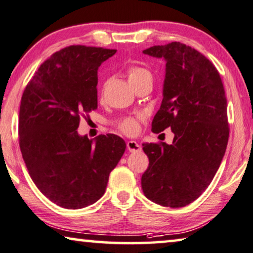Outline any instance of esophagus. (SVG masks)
Wrapping results in <instances>:
<instances>
[{
  "label": "esophagus",
  "instance_id": "esophagus-1",
  "mask_svg": "<svg viewBox=\"0 0 253 253\" xmlns=\"http://www.w3.org/2000/svg\"><path fill=\"white\" fill-rule=\"evenodd\" d=\"M127 149L129 152H138L141 151V145L135 141H128L127 142Z\"/></svg>",
  "mask_w": 253,
  "mask_h": 253
}]
</instances>
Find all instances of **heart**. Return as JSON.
Instances as JSON below:
<instances>
[{
  "label": "heart",
  "mask_w": 253,
  "mask_h": 253,
  "mask_svg": "<svg viewBox=\"0 0 253 253\" xmlns=\"http://www.w3.org/2000/svg\"><path fill=\"white\" fill-rule=\"evenodd\" d=\"M126 75L128 81H129L130 85L133 87H135V86L142 82L152 81V74H151V71L141 66H129L126 71ZM142 120L143 116L125 117V118H122L118 122H116L115 125L122 133L128 135V136H133V135H136L139 131V125H141Z\"/></svg>",
  "instance_id": "1"
}]
</instances>
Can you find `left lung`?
<instances>
[{"mask_svg":"<svg viewBox=\"0 0 253 253\" xmlns=\"http://www.w3.org/2000/svg\"><path fill=\"white\" fill-rule=\"evenodd\" d=\"M143 53L167 62L164 99L152 131L171 128L175 136L170 145L143 144L149 167L142 188L158 205L185 207L206 191L223 160L229 135L225 88L212 62L185 44L154 45Z\"/></svg>","mask_w":253,"mask_h":253,"instance_id":"obj_1","label":"left lung"}]
</instances>
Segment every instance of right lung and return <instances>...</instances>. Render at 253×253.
Segmentation results:
<instances>
[{
    "label": "right lung",
    "mask_w": 253,
    "mask_h": 253,
    "mask_svg": "<svg viewBox=\"0 0 253 253\" xmlns=\"http://www.w3.org/2000/svg\"><path fill=\"white\" fill-rule=\"evenodd\" d=\"M117 50L70 45L44 61L26 86L19 145L33 182L62 208L81 209L104 194L126 149L115 134L93 144L79 136L82 117L97 109V69Z\"/></svg>",
    "instance_id": "obj_1"
}]
</instances>
